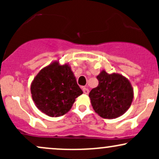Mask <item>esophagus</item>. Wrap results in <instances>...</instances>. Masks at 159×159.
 Instances as JSON below:
<instances>
[{
    "label": "esophagus",
    "mask_w": 159,
    "mask_h": 159,
    "mask_svg": "<svg viewBox=\"0 0 159 159\" xmlns=\"http://www.w3.org/2000/svg\"><path fill=\"white\" fill-rule=\"evenodd\" d=\"M82 90H83L84 93V94H88L89 93V90L87 88H86V87H84V88L82 89Z\"/></svg>",
    "instance_id": "1"
}]
</instances>
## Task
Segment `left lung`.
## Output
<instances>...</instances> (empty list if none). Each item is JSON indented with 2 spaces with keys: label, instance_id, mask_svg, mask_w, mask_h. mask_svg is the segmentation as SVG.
Segmentation results:
<instances>
[{
  "label": "left lung",
  "instance_id": "1",
  "mask_svg": "<svg viewBox=\"0 0 159 159\" xmlns=\"http://www.w3.org/2000/svg\"><path fill=\"white\" fill-rule=\"evenodd\" d=\"M98 85L89 93L95 112L105 119H115L132 105L134 90L130 81L122 75L102 70L97 76Z\"/></svg>",
  "mask_w": 159,
  "mask_h": 159
}]
</instances>
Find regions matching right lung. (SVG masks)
<instances>
[{
	"label": "right lung",
	"instance_id": "1",
	"mask_svg": "<svg viewBox=\"0 0 159 159\" xmlns=\"http://www.w3.org/2000/svg\"><path fill=\"white\" fill-rule=\"evenodd\" d=\"M32 98L40 111L49 116H61L83 93L69 64L54 61L39 71L30 85Z\"/></svg>",
	"mask_w": 159,
	"mask_h": 159
}]
</instances>
